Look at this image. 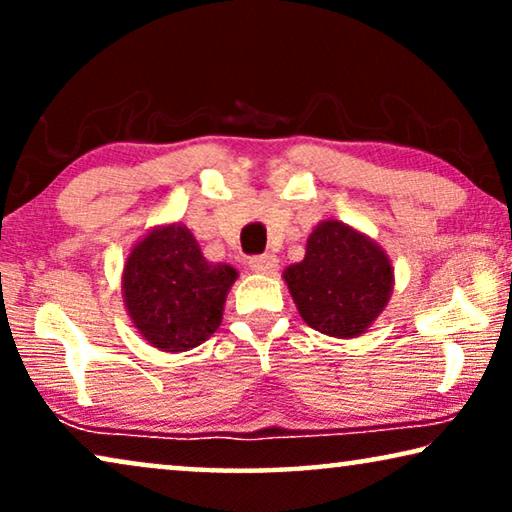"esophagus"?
<instances>
[{"label": "esophagus", "mask_w": 512, "mask_h": 512, "mask_svg": "<svg viewBox=\"0 0 512 512\" xmlns=\"http://www.w3.org/2000/svg\"><path fill=\"white\" fill-rule=\"evenodd\" d=\"M277 265H279V261H277L275 256H270V254L249 258V268L254 270V272H258V275H272V272L277 270Z\"/></svg>", "instance_id": "1"}]
</instances>
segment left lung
<instances>
[{
    "instance_id": "1",
    "label": "left lung",
    "mask_w": 512,
    "mask_h": 512,
    "mask_svg": "<svg viewBox=\"0 0 512 512\" xmlns=\"http://www.w3.org/2000/svg\"><path fill=\"white\" fill-rule=\"evenodd\" d=\"M282 277L305 324L345 340L366 333L394 291L387 251L340 219L319 221L307 237L305 258Z\"/></svg>"
}]
</instances>
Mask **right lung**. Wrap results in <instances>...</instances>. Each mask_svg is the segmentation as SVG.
Returning <instances> with one entry per match:
<instances>
[{
    "label": "right lung",
    "mask_w": 512,
    "mask_h": 512,
    "mask_svg": "<svg viewBox=\"0 0 512 512\" xmlns=\"http://www.w3.org/2000/svg\"><path fill=\"white\" fill-rule=\"evenodd\" d=\"M237 270L212 263L184 223L153 226L123 265V303L132 326L160 352H188L216 333Z\"/></svg>",
    "instance_id": "right-lung-1"
}]
</instances>
